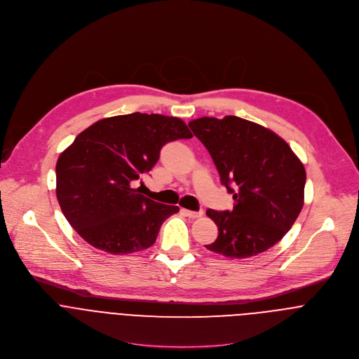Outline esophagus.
I'll use <instances>...</instances> for the list:
<instances>
[{"mask_svg": "<svg viewBox=\"0 0 359 359\" xmlns=\"http://www.w3.org/2000/svg\"><path fill=\"white\" fill-rule=\"evenodd\" d=\"M185 216L191 217V219H196V217H201L202 216V212H194V210H188V209H182L181 210Z\"/></svg>", "mask_w": 359, "mask_h": 359, "instance_id": "34e87169", "label": "esophagus"}]
</instances>
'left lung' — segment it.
<instances>
[{"label": "left lung", "instance_id": "obj_1", "mask_svg": "<svg viewBox=\"0 0 359 359\" xmlns=\"http://www.w3.org/2000/svg\"><path fill=\"white\" fill-rule=\"evenodd\" d=\"M188 125L234 199L233 210H206L219 234L205 247L227 258H250L275 245L303 208L302 161L276 133L238 116H205Z\"/></svg>", "mask_w": 359, "mask_h": 359}]
</instances>
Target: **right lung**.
Wrapping results in <instances>:
<instances>
[{
  "label": "right lung",
  "mask_w": 359,
  "mask_h": 359,
  "mask_svg": "<svg viewBox=\"0 0 359 359\" xmlns=\"http://www.w3.org/2000/svg\"><path fill=\"white\" fill-rule=\"evenodd\" d=\"M191 137L184 121L158 114L119 115L87 128L56 164V196L67 222L109 254L151 247L164 220L180 208L146 198L136 184L165 143Z\"/></svg>",
  "instance_id": "right-lung-1"
}]
</instances>
